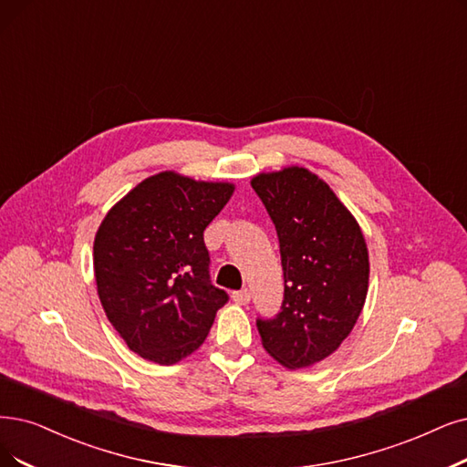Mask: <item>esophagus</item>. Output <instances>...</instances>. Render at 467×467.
Here are the masks:
<instances>
[{
  "mask_svg": "<svg viewBox=\"0 0 467 467\" xmlns=\"http://www.w3.org/2000/svg\"><path fill=\"white\" fill-rule=\"evenodd\" d=\"M232 298H234V303H235V305H239V306H245V305H249V301H251V293H249L247 289H244V291H235V293H232Z\"/></svg>",
  "mask_w": 467,
  "mask_h": 467,
  "instance_id": "34e87169",
  "label": "esophagus"
}]
</instances>
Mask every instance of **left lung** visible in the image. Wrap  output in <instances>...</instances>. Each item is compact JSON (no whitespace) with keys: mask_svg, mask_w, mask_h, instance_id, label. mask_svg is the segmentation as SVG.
Returning a JSON list of instances; mask_svg holds the SVG:
<instances>
[{"mask_svg":"<svg viewBox=\"0 0 467 467\" xmlns=\"http://www.w3.org/2000/svg\"><path fill=\"white\" fill-rule=\"evenodd\" d=\"M251 185L275 223L285 282L282 312L256 322L260 341L284 368H310L341 347L364 308L366 239L327 182L305 166L258 172Z\"/></svg>","mask_w":467,"mask_h":467,"instance_id":"left-lung-1","label":"left lung"}]
</instances>
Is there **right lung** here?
Listing matches in <instances>:
<instances>
[{
    "instance_id": "right-lung-1",
    "label": "right lung",
    "mask_w": 467,
    "mask_h": 467,
    "mask_svg": "<svg viewBox=\"0 0 467 467\" xmlns=\"http://www.w3.org/2000/svg\"><path fill=\"white\" fill-rule=\"evenodd\" d=\"M232 182L176 171L141 180L109 209L93 239L101 306L130 350L161 366L207 339L228 293L209 282L204 228L226 207Z\"/></svg>"
}]
</instances>
